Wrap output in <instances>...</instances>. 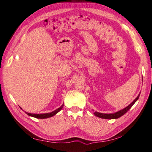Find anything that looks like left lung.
Listing matches in <instances>:
<instances>
[{
	"label": "left lung",
	"instance_id": "8db88e82",
	"mask_svg": "<svg viewBox=\"0 0 152 152\" xmlns=\"http://www.w3.org/2000/svg\"><path fill=\"white\" fill-rule=\"evenodd\" d=\"M139 95H140V94H139L138 96H137L135 99H134L133 102H132L131 103V104L129 105L128 106L124 108V109L118 111V112L114 113V114H103V113H99V112H95V113H94V114H95L96 116H97L99 118H103V119H116V118H118L121 117L122 115H123L124 114H126V113L128 112V111L130 109H131V107L134 105V103H135L137 100H138V99L139 97Z\"/></svg>",
	"mask_w": 152,
	"mask_h": 152
}]
</instances>
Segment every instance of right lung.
<instances>
[{"mask_svg":"<svg viewBox=\"0 0 152 152\" xmlns=\"http://www.w3.org/2000/svg\"><path fill=\"white\" fill-rule=\"evenodd\" d=\"M64 107V104L61 105V107H59L58 109L55 110L53 112H50V113H47V114H30V113H28V112H25L26 114H27L28 115H30V116L32 117H34L36 118H40V119H44V118H50V117H52L54 115H55L57 114V113H58L60 110H61L62 108Z\"/></svg>","mask_w":152,"mask_h":152,"instance_id":"add662e5","label":"right lung"}]
</instances>
